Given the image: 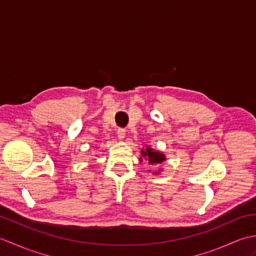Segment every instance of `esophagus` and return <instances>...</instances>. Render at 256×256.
<instances>
[{
    "label": "esophagus",
    "mask_w": 256,
    "mask_h": 256,
    "mask_svg": "<svg viewBox=\"0 0 256 256\" xmlns=\"http://www.w3.org/2000/svg\"><path fill=\"white\" fill-rule=\"evenodd\" d=\"M116 134H118V138L120 140H124L125 134H126V133H125V130H124V128H118Z\"/></svg>",
    "instance_id": "1"
}]
</instances>
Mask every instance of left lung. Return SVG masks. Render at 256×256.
<instances>
[{
  "instance_id": "obj_1",
  "label": "left lung",
  "mask_w": 256,
  "mask_h": 256,
  "mask_svg": "<svg viewBox=\"0 0 256 256\" xmlns=\"http://www.w3.org/2000/svg\"><path fill=\"white\" fill-rule=\"evenodd\" d=\"M140 155H142V157H144V158L148 160L150 165H160L162 162L166 160V157L164 154L160 153V152H158V150H154L153 148H148V146L146 148L140 150ZM140 160H142V158H140ZM155 174H157V172H155Z\"/></svg>"
}]
</instances>
